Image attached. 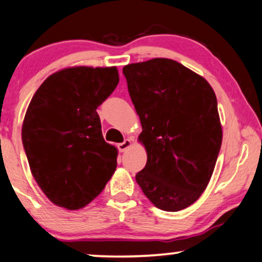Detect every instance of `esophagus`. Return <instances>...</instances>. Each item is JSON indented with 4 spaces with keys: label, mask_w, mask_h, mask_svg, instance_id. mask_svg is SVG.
<instances>
[{
    "label": "esophagus",
    "mask_w": 262,
    "mask_h": 262,
    "mask_svg": "<svg viewBox=\"0 0 262 262\" xmlns=\"http://www.w3.org/2000/svg\"><path fill=\"white\" fill-rule=\"evenodd\" d=\"M130 146H132L130 139H125L123 142H121V144L117 145V147H118V149H120V152H124V151H127Z\"/></svg>",
    "instance_id": "1"
}]
</instances>
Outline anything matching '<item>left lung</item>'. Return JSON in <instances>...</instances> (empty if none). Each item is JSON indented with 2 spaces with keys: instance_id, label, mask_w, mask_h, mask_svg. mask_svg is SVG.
I'll use <instances>...</instances> for the list:
<instances>
[{
  "instance_id": "1",
  "label": "left lung",
  "mask_w": 262,
  "mask_h": 262,
  "mask_svg": "<svg viewBox=\"0 0 262 262\" xmlns=\"http://www.w3.org/2000/svg\"><path fill=\"white\" fill-rule=\"evenodd\" d=\"M123 74L140 117L139 141L147 152L135 180L159 210H184L206 189L221 151L214 91L206 79L169 58L127 64Z\"/></svg>"
}]
</instances>
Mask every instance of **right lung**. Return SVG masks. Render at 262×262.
I'll use <instances>...</instances> for the list:
<instances>
[{"label":"right lung","mask_w":262,"mask_h":262,"mask_svg":"<svg viewBox=\"0 0 262 262\" xmlns=\"http://www.w3.org/2000/svg\"><path fill=\"white\" fill-rule=\"evenodd\" d=\"M118 81L116 67H69L45 79L31 99L24 148L32 176L56 206L85 207L114 175L118 151L104 140L97 107Z\"/></svg>","instance_id":"right-lung-1"}]
</instances>
